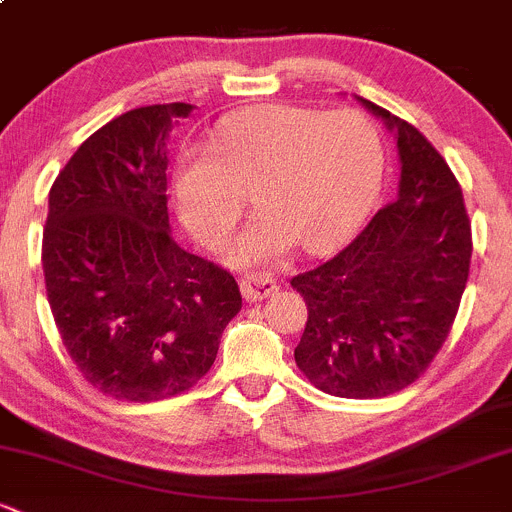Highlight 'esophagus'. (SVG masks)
<instances>
[{
  "instance_id": "34e87169",
  "label": "esophagus",
  "mask_w": 512,
  "mask_h": 512,
  "mask_svg": "<svg viewBox=\"0 0 512 512\" xmlns=\"http://www.w3.org/2000/svg\"><path fill=\"white\" fill-rule=\"evenodd\" d=\"M240 289H242V297L247 301H262L267 299L270 294H274L279 289L277 279L270 277L265 272H250L245 277H240Z\"/></svg>"
}]
</instances>
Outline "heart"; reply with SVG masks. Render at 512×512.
<instances>
[{
    "label": "heart",
    "mask_w": 512,
    "mask_h": 512,
    "mask_svg": "<svg viewBox=\"0 0 512 512\" xmlns=\"http://www.w3.org/2000/svg\"><path fill=\"white\" fill-rule=\"evenodd\" d=\"M383 142L358 110L257 105L215 129L211 152L196 149L176 171V203L206 245L233 233L255 193L265 215L242 235L238 260H267L294 240L306 252L333 250L375 201Z\"/></svg>",
    "instance_id": "obj_1"
}]
</instances>
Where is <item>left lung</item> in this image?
I'll use <instances>...</instances> for the list:
<instances>
[{
  "label": "left lung",
  "instance_id": "8db88e82",
  "mask_svg": "<svg viewBox=\"0 0 512 512\" xmlns=\"http://www.w3.org/2000/svg\"><path fill=\"white\" fill-rule=\"evenodd\" d=\"M358 100L395 132L400 191L336 257L292 277L309 309L294 360L328 395L373 400L412 385L444 346L473 242L444 157L410 122Z\"/></svg>",
  "mask_w": 512,
  "mask_h": 512
}]
</instances>
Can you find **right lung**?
Masks as SVG:
<instances>
[{
	"mask_svg": "<svg viewBox=\"0 0 512 512\" xmlns=\"http://www.w3.org/2000/svg\"><path fill=\"white\" fill-rule=\"evenodd\" d=\"M193 105H147L90 134L48 193L43 277L53 321L83 378L154 402L211 370L240 311L235 277L176 245L166 137Z\"/></svg>",
	"mask_w": 512,
	"mask_h": 512,
	"instance_id": "obj_1",
	"label": "right lung"
}]
</instances>
